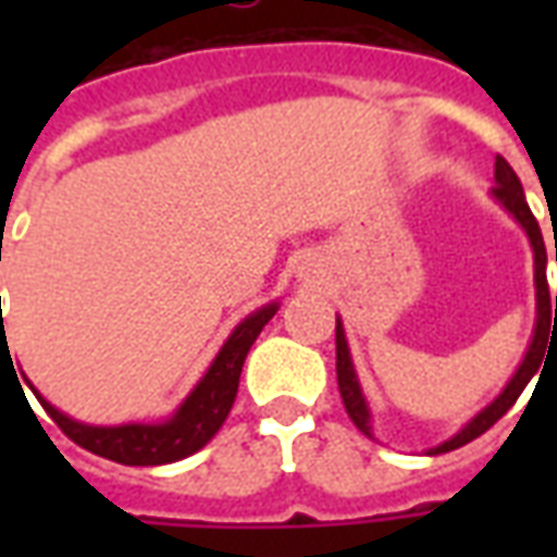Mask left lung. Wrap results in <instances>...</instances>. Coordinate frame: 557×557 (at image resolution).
<instances>
[{
  "label": "left lung",
  "mask_w": 557,
  "mask_h": 557,
  "mask_svg": "<svg viewBox=\"0 0 557 557\" xmlns=\"http://www.w3.org/2000/svg\"><path fill=\"white\" fill-rule=\"evenodd\" d=\"M492 196L498 199V206H504V211L525 230L528 242H531V250H534V298H537V319H534V337L528 343V351L522 363L516 367L513 379L504 385V391L498 397L492 399L486 409H480L474 418L468 420L462 430L450 435L447 442H442L438 447H430L426 454H447V450H456L462 444L474 442L478 435L490 430L495 420L507 414V409L513 406L519 394L525 391V385L531 382V375L540 370V361L546 355V339L557 334V295L555 304H552L549 283H546V244H543V232H540L537 220L531 214V208L525 202V190H522V182L516 178L513 166L498 154L495 158V187H492ZM555 262H557V242H555ZM337 385L339 397H343V406L349 411V418L355 420V426L373 438V426H370V403L363 397V387L358 382V373H355V363H351L349 339H346V331H343V322L337 319Z\"/></svg>",
  "instance_id": "8db88e82"
}]
</instances>
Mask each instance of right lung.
Masks as SVG:
<instances>
[{
    "label": "right lung",
    "instance_id": "obj_1",
    "mask_svg": "<svg viewBox=\"0 0 557 557\" xmlns=\"http://www.w3.org/2000/svg\"><path fill=\"white\" fill-rule=\"evenodd\" d=\"M277 310L280 304L271 301L262 304L250 315H244L242 322L235 325V331L226 337V343L220 346L206 375L182 399V406L172 411L166 420H160V423H119V426L83 423V420L67 418L65 411L55 409L53 403H47L32 382L29 387L44 406V411L59 423V430L65 432L71 442H77L79 447L91 450V454L122 462V466H166V462H178L184 456L202 450L218 435L223 420L230 414L232 403H235V394H238L244 358H247V351L256 343V337L262 334V327L274 319ZM5 343L8 339L2 337V351H5Z\"/></svg>",
    "mask_w": 557,
    "mask_h": 557
}]
</instances>
